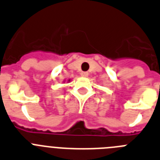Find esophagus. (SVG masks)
I'll use <instances>...</instances> for the list:
<instances>
[{"mask_svg": "<svg viewBox=\"0 0 160 160\" xmlns=\"http://www.w3.org/2000/svg\"><path fill=\"white\" fill-rule=\"evenodd\" d=\"M88 76V73L87 72H81V76H83V77H87Z\"/></svg>", "mask_w": 160, "mask_h": 160, "instance_id": "obj_1", "label": "esophagus"}]
</instances>
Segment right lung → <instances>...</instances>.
I'll list each match as a JSON object with an SVG mask.
<instances>
[{"label": "right lung", "mask_w": 160, "mask_h": 160, "mask_svg": "<svg viewBox=\"0 0 160 160\" xmlns=\"http://www.w3.org/2000/svg\"><path fill=\"white\" fill-rule=\"evenodd\" d=\"M68 81H70V80H68Z\"/></svg>", "instance_id": "1"}]
</instances>
